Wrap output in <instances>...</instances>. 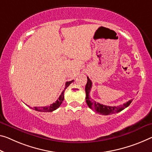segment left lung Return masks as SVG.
Segmentation results:
<instances>
[{"mask_svg": "<svg viewBox=\"0 0 152 152\" xmlns=\"http://www.w3.org/2000/svg\"><path fill=\"white\" fill-rule=\"evenodd\" d=\"M87 78H88V81L85 88L86 94V102H87L88 106L89 107L90 109H92V110H94L95 112H96V113L101 114V115H110V114L118 113V112L122 111L125 108H126V107L129 106L130 104L132 102V100L131 99L128 100V101L126 102V103L123 104L122 105L117 106V107L107 106V105H104V104H100L99 102H96V101H94V100H92V99H91L90 96V92L92 86V81L90 80L88 77H87Z\"/></svg>", "mask_w": 152, "mask_h": 152, "instance_id": "1", "label": "left lung"}]
</instances>
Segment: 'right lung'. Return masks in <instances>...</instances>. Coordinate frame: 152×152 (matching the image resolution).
Instances as JSON below:
<instances>
[{"instance_id":"1","label":"right lung","mask_w":152,"mask_h":152,"mask_svg":"<svg viewBox=\"0 0 152 152\" xmlns=\"http://www.w3.org/2000/svg\"><path fill=\"white\" fill-rule=\"evenodd\" d=\"M74 80H72L71 81H67L65 84V88H64V90L62 91V92L61 93V94L58 98V99L55 102H53V104H50V105L49 106H45V107H34L33 109H34L35 111H41V112H52L53 111L56 110V109H57L58 107L60 106V104H62V102L63 100H64V91L66 90V88L68 87V86L71 84L72 82H73Z\"/></svg>"}]
</instances>
